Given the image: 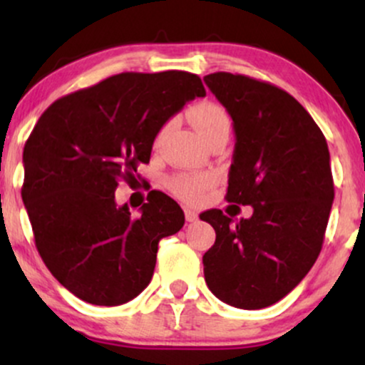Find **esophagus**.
Instances as JSON below:
<instances>
[{"mask_svg": "<svg viewBox=\"0 0 365 365\" xmlns=\"http://www.w3.org/2000/svg\"><path fill=\"white\" fill-rule=\"evenodd\" d=\"M185 220L188 221V223H192V221L197 220V212L194 211V209H185Z\"/></svg>", "mask_w": 365, "mask_h": 365, "instance_id": "1", "label": "esophagus"}]
</instances>
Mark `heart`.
<instances>
[{"label": "heart", "instance_id": "1", "mask_svg": "<svg viewBox=\"0 0 365 365\" xmlns=\"http://www.w3.org/2000/svg\"><path fill=\"white\" fill-rule=\"evenodd\" d=\"M188 118H190L192 125H194L204 140L217 132V130H230V118L226 111L220 104L211 101H202L192 106V110L188 111ZM168 128L170 123L163 125L161 130L158 132L156 139H154V148L161 145ZM209 183H211V177L194 173H178L168 180L170 190L182 200H185V202H197L202 197L204 190L209 187Z\"/></svg>", "mask_w": 365, "mask_h": 365}]
</instances>
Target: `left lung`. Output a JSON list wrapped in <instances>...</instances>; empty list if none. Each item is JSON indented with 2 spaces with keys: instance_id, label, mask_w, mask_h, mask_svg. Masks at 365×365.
<instances>
[{
  "instance_id": "left-lung-1",
  "label": "left lung",
  "mask_w": 365,
  "mask_h": 365,
  "mask_svg": "<svg viewBox=\"0 0 365 365\" xmlns=\"http://www.w3.org/2000/svg\"><path fill=\"white\" fill-rule=\"evenodd\" d=\"M204 82L237 137L226 200L254 207L240 221L221 209L200 215L216 232L204 278L223 302L262 309L302 282L322 249L334 199L328 144L302 104L273 83L228 72Z\"/></svg>"
}]
</instances>
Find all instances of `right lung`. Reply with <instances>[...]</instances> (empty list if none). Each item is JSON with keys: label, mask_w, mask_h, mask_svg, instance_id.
<instances>
[{"label": "right lung", "mask_w": 365, "mask_h": 365, "mask_svg": "<svg viewBox=\"0 0 365 365\" xmlns=\"http://www.w3.org/2000/svg\"><path fill=\"white\" fill-rule=\"evenodd\" d=\"M204 96L194 73H118L56 99L29 135L22 199L37 252L83 302L135 299L153 278L159 240L185 223L163 192H150L132 217L127 204L116 206L115 190L149 163L168 118Z\"/></svg>", "instance_id": "1"}]
</instances>
